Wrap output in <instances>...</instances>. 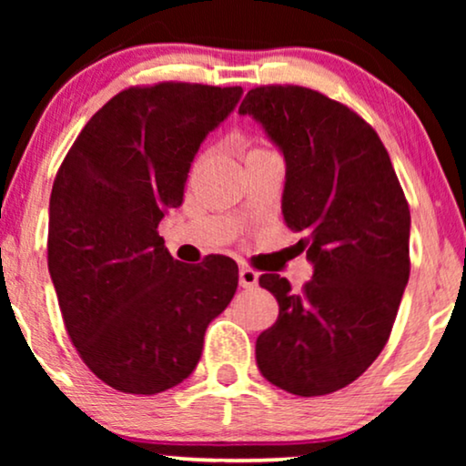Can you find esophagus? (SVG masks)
Returning a JSON list of instances; mask_svg holds the SVG:
<instances>
[{
	"instance_id": "esophagus-1",
	"label": "esophagus",
	"mask_w": 466,
	"mask_h": 466,
	"mask_svg": "<svg viewBox=\"0 0 466 466\" xmlns=\"http://www.w3.org/2000/svg\"><path fill=\"white\" fill-rule=\"evenodd\" d=\"M258 284V273L248 269V267H241L239 269V286L241 289H254Z\"/></svg>"
}]
</instances>
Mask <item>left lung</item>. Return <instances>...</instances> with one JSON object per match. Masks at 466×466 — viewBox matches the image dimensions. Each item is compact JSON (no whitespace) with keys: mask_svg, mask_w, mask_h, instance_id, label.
Here are the masks:
<instances>
[{"mask_svg":"<svg viewBox=\"0 0 466 466\" xmlns=\"http://www.w3.org/2000/svg\"><path fill=\"white\" fill-rule=\"evenodd\" d=\"M252 116L286 163L282 216L314 267L303 292L265 273L279 316L257 339L267 381L299 397L352 384L390 337L410 279V206L371 127L305 86L248 91Z\"/></svg>","mask_w":466,"mask_h":466,"instance_id":"left-lung-1","label":"left lung"}]
</instances>
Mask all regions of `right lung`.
I'll use <instances>...</instances> for the list:
<instances>
[{
	"instance_id": "obj_1",
	"label": "right lung",
	"mask_w": 466,
	"mask_h": 466,
	"mask_svg": "<svg viewBox=\"0 0 466 466\" xmlns=\"http://www.w3.org/2000/svg\"><path fill=\"white\" fill-rule=\"evenodd\" d=\"M241 86L127 88L85 125L55 177L48 271L85 365L127 394L169 390L195 371L208 324L238 290V265L171 257L158 222L182 206L203 139Z\"/></svg>"
}]
</instances>
